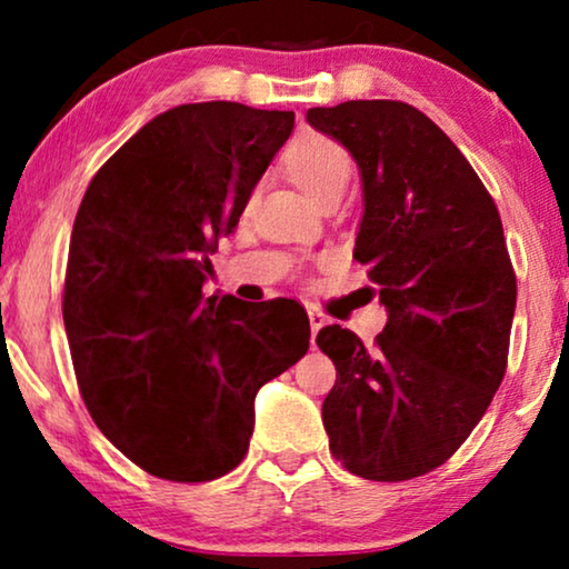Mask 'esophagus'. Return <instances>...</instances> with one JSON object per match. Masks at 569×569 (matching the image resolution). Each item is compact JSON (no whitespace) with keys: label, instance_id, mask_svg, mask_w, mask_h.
I'll return each mask as SVG.
<instances>
[{"label":"esophagus","instance_id":"obj_1","mask_svg":"<svg viewBox=\"0 0 569 569\" xmlns=\"http://www.w3.org/2000/svg\"><path fill=\"white\" fill-rule=\"evenodd\" d=\"M306 310H308V318H310V331H313V337H316V333L321 331L326 323H329V318H326L323 310L316 308V306H306Z\"/></svg>","mask_w":569,"mask_h":569}]
</instances>
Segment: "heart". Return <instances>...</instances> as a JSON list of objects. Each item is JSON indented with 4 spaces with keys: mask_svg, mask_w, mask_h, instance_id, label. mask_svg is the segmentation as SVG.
Returning a JSON list of instances; mask_svg holds the SVG:
<instances>
[{
    "mask_svg": "<svg viewBox=\"0 0 569 569\" xmlns=\"http://www.w3.org/2000/svg\"><path fill=\"white\" fill-rule=\"evenodd\" d=\"M287 170L292 181L308 193L318 207L333 197H345L349 181H352L355 162L339 142L329 137L308 134L292 142L287 150Z\"/></svg>",
    "mask_w": 569,
    "mask_h": 569,
    "instance_id": "heart-1",
    "label": "heart"
}]
</instances>
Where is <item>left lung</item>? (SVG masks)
Returning <instances> with one entry per match:
<instances>
[{
    "mask_svg": "<svg viewBox=\"0 0 569 569\" xmlns=\"http://www.w3.org/2000/svg\"><path fill=\"white\" fill-rule=\"evenodd\" d=\"M362 178L355 259L388 310L376 345L341 326L316 345L337 365L323 401L347 471L403 481L461 448L508 368L516 271L492 197L438 123L401 100L308 108Z\"/></svg>",
    "mask_w": 569,
    "mask_h": 569,
    "instance_id": "8db88e82",
    "label": "left lung"
}]
</instances>
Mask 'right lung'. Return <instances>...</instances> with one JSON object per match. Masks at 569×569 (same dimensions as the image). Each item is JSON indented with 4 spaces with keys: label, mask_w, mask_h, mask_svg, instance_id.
<instances>
[{
    "label": "right lung",
    "mask_w": 569,
    "mask_h": 569,
    "mask_svg": "<svg viewBox=\"0 0 569 569\" xmlns=\"http://www.w3.org/2000/svg\"><path fill=\"white\" fill-rule=\"evenodd\" d=\"M292 111L230 100L154 116L92 178L64 279L74 376L98 430L139 469L212 481L243 461L256 393L308 352L295 300L204 298Z\"/></svg>",
    "instance_id": "1"
}]
</instances>
